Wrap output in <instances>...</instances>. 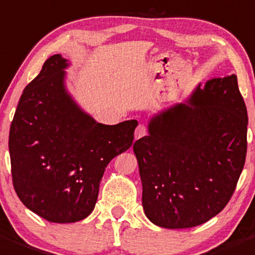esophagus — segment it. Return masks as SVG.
<instances>
[{
  "mask_svg": "<svg viewBox=\"0 0 255 255\" xmlns=\"http://www.w3.org/2000/svg\"><path fill=\"white\" fill-rule=\"evenodd\" d=\"M145 134H147V128H145L144 125H139L137 128H135V132H134L135 139H139V138H142L143 135Z\"/></svg>",
  "mask_w": 255,
  "mask_h": 255,
  "instance_id": "esophagus-1",
  "label": "esophagus"
}]
</instances>
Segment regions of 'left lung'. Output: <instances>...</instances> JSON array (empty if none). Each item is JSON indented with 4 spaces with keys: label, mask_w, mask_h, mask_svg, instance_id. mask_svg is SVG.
<instances>
[{
    "label": "left lung",
    "mask_w": 255,
    "mask_h": 255,
    "mask_svg": "<svg viewBox=\"0 0 255 255\" xmlns=\"http://www.w3.org/2000/svg\"><path fill=\"white\" fill-rule=\"evenodd\" d=\"M152 118L133 150L150 222L163 228L201 226L222 212L247 155L248 113L237 76L213 78L188 101Z\"/></svg>",
    "instance_id": "1"
}]
</instances>
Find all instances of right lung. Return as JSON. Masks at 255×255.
<instances>
[{
  "instance_id": "1",
  "label": "right lung",
  "mask_w": 255,
  "mask_h": 255,
  "mask_svg": "<svg viewBox=\"0 0 255 255\" xmlns=\"http://www.w3.org/2000/svg\"><path fill=\"white\" fill-rule=\"evenodd\" d=\"M67 61L53 54L26 86L9 128L13 188L46 221L73 223L90 216L108 163L132 145L135 120L97 123L63 86Z\"/></svg>"
}]
</instances>
